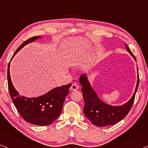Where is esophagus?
I'll return each instance as SVG.
<instances>
[{
    "label": "esophagus",
    "mask_w": 148,
    "mask_h": 148,
    "mask_svg": "<svg viewBox=\"0 0 148 148\" xmlns=\"http://www.w3.org/2000/svg\"><path fill=\"white\" fill-rule=\"evenodd\" d=\"M79 87L77 86V85L76 84H73L72 86H71V90H73V91H75V90H77L78 89Z\"/></svg>",
    "instance_id": "esophagus-1"
}]
</instances>
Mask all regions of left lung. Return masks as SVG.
Instances as JSON below:
<instances>
[{
  "label": "left lung",
  "instance_id": "left-lung-1",
  "mask_svg": "<svg viewBox=\"0 0 148 148\" xmlns=\"http://www.w3.org/2000/svg\"><path fill=\"white\" fill-rule=\"evenodd\" d=\"M127 51L136 60L134 54L127 46ZM137 78L138 79H137L136 88L132 98L126 104L122 106H114L105 104L100 100L96 93L91 87L87 79L86 75L83 74L79 77V82L82 86L81 90L83 92V97L85 102L84 112L86 116L93 125L98 127L112 125L124 119L130 111L134 102L135 94L138 89L139 83V74Z\"/></svg>",
  "mask_w": 148,
  "mask_h": 148
}]
</instances>
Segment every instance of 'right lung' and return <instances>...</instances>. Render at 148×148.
Returning a JSON list of instances; mask_svg holds the SVG:
<instances>
[{
    "label": "right lung",
    "instance_id": "add662e5",
    "mask_svg": "<svg viewBox=\"0 0 148 148\" xmlns=\"http://www.w3.org/2000/svg\"><path fill=\"white\" fill-rule=\"evenodd\" d=\"M39 38H40L39 36H34L24 42L15 52L13 57L24 46ZM9 66L10 62L7 69L9 94L14 105L22 118L30 124L36 125L45 126L51 124L61 113L64 101L66 95L69 93L71 84L54 88L46 94L38 98H29L23 96H20L12 84Z\"/></svg>",
    "mask_w": 148,
    "mask_h": 148
}]
</instances>
